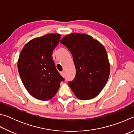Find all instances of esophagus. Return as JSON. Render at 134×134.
<instances>
[{"label":"esophagus","mask_w":134,"mask_h":134,"mask_svg":"<svg viewBox=\"0 0 134 134\" xmlns=\"http://www.w3.org/2000/svg\"><path fill=\"white\" fill-rule=\"evenodd\" d=\"M60 74L61 75H62L63 77H64V76H65V73H64V71H61L60 72Z\"/></svg>","instance_id":"34e87169"}]
</instances>
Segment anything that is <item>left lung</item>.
I'll return each mask as SVG.
<instances>
[{
    "mask_svg": "<svg viewBox=\"0 0 134 134\" xmlns=\"http://www.w3.org/2000/svg\"><path fill=\"white\" fill-rule=\"evenodd\" d=\"M71 53L76 70L69 85L75 96L81 100L97 96L107 83L110 64L103 45L91 36L73 33L61 40Z\"/></svg>",
    "mask_w": 134,
    "mask_h": 134,
    "instance_id": "obj_1",
    "label": "left lung"
}]
</instances>
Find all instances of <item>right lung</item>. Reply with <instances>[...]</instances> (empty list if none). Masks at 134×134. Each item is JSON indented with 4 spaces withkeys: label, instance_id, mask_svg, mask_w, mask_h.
Instances as JSON below:
<instances>
[{
    "label": "right lung",
    "instance_id": "add662e5",
    "mask_svg": "<svg viewBox=\"0 0 134 134\" xmlns=\"http://www.w3.org/2000/svg\"><path fill=\"white\" fill-rule=\"evenodd\" d=\"M60 37L58 34H50L31 40L18 59V71L25 87L31 96L41 100L53 97L61 81L64 80L52 56Z\"/></svg>",
    "mask_w": 134,
    "mask_h": 134
}]
</instances>
